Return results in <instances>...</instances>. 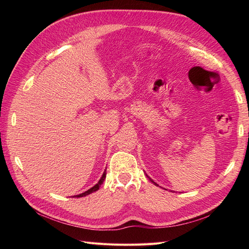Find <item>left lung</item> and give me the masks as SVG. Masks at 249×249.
<instances>
[{"instance_id": "8db88e82", "label": "left lung", "mask_w": 249, "mask_h": 249, "mask_svg": "<svg viewBox=\"0 0 249 249\" xmlns=\"http://www.w3.org/2000/svg\"><path fill=\"white\" fill-rule=\"evenodd\" d=\"M146 177H147V178H148V179H149V180H150V182H152V183H153V184H154V185H156V186H159V185H158V184H157V183H156V182H154V180H153V179H152V178H149V177H148V176H147V175H146Z\"/></svg>"}]
</instances>
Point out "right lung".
Wrapping results in <instances>:
<instances>
[{"label": "right lung", "mask_w": 249, "mask_h": 249, "mask_svg": "<svg viewBox=\"0 0 249 249\" xmlns=\"http://www.w3.org/2000/svg\"><path fill=\"white\" fill-rule=\"evenodd\" d=\"M105 178H106V170L104 171L103 176H102V178H100L99 182H97V184H95L93 187H91V188H90V189H88V190H87V191H85V192H83V193H81V194H78V195H74L73 197H83V196H86V195H88V194H91L92 192H95V191H97V190L100 189L101 185L104 183Z\"/></svg>", "instance_id": "obj_1"}]
</instances>
